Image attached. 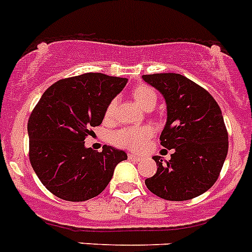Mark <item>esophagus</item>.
I'll return each mask as SVG.
<instances>
[{
  "label": "esophagus",
  "mask_w": 252,
  "mask_h": 252,
  "mask_svg": "<svg viewBox=\"0 0 252 252\" xmlns=\"http://www.w3.org/2000/svg\"><path fill=\"white\" fill-rule=\"evenodd\" d=\"M128 158H130V160H132V161H136V162H138V161L142 160V158H140V156H136V155H133V154L128 155Z\"/></svg>",
  "instance_id": "esophagus-1"
}]
</instances>
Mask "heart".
<instances>
[{"label":"heart","mask_w":252,"mask_h":252,"mask_svg":"<svg viewBox=\"0 0 252 252\" xmlns=\"http://www.w3.org/2000/svg\"><path fill=\"white\" fill-rule=\"evenodd\" d=\"M132 96L136 102L141 106L142 108H154L158 102V94L152 87L147 85H138L132 90ZM116 100H112L108 103L106 108L105 117L106 120H111L114 117L115 108H116ZM152 130L147 126L141 127H124L116 131L111 136L112 144L124 149L132 150V151H140L146 145L147 138L151 136Z\"/></svg>","instance_id":"heart-1"}]
</instances>
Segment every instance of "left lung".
<instances>
[{"label": "left lung", "instance_id": "left-lung-1", "mask_svg": "<svg viewBox=\"0 0 252 252\" xmlns=\"http://www.w3.org/2000/svg\"><path fill=\"white\" fill-rule=\"evenodd\" d=\"M142 78L165 98L167 121L160 140L163 147L174 150L166 163L154 156L158 171L145 184L165 200H191L215 184L225 162L228 136L222 112L206 90L180 73Z\"/></svg>", "mask_w": 252, "mask_h": 252}]
</instances>
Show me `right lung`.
Here are the masks:
<instances>
[{"mask_svg": "<svg viewBox=\"0 0 252 252\" xmlns=\"http://www.w3.org/2000/svg\"><path fill=\"white\" fill-rule=\"evenodd\" d=\"M127 78L89 72L60 80L48 87L27 124L30 161L50 192L67 201H86L100 195L126 160L122 150L85 147V138L100 126L108 103Z\"/></svg>", "mask_w": 252, "mask_h": 252, "instance_id": "add662e5", "label": "right lung"}]
</instances>
